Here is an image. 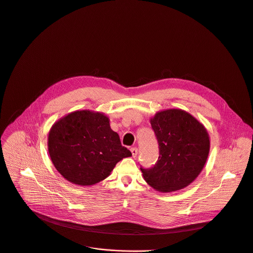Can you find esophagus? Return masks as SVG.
<instances>
[{"label":"esophagus","mask_w":253,"mask_h":253,"mask_svg":"<svg viewBox=\"0 0 253 253\" xmlns=\"http://www.w3.org/2000/svg\"><path fill=\"white\" fill-rule=\"evenodd\" d=\"M131 150V153H132V156L135 158L136 156H137V154H138V149L137 148H135V147H133V148H131L130 149Z\"/></svg>","instance_id":"34e87169"}]
</instances>
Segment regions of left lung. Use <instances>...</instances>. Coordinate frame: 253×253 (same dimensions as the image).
<instances>
[{
	"label": "left lung",
	"mask_w": 253,
	"mask_h": 253,
	"mask_svg": "<svg viewBox=\"0 0 253 253\" xmlns=\"http://www.w3.org/2000/svg\"><path fill=\"white\" fill-rule=\"evenodd\" d=\"M150 122L159 144V158L152 168L141 167L145 181L164 193L186 188L200 175L209 156L206 128L180 109L158 112Z\"/></svg>",
	"instance_id": "left-lung-1"
}]
</instances>
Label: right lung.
<instances>
[{
    "mask_svg": "<svg viewBox=\"0 0 253 253\" xmlns=\"http://www.w3.org/2000/svg\"><path fill=\"white\" fill-rule=\"evenodd\" d=\"M48 152L59 174L72 184L91 186L132 156L102 113L81 110L57 121L48 134Z\"/></svg>",
    "mask_w": 253,
    "mask_h": 253,
    "instance_id": "1",
    "label": "right lung"
}]
</instances>
